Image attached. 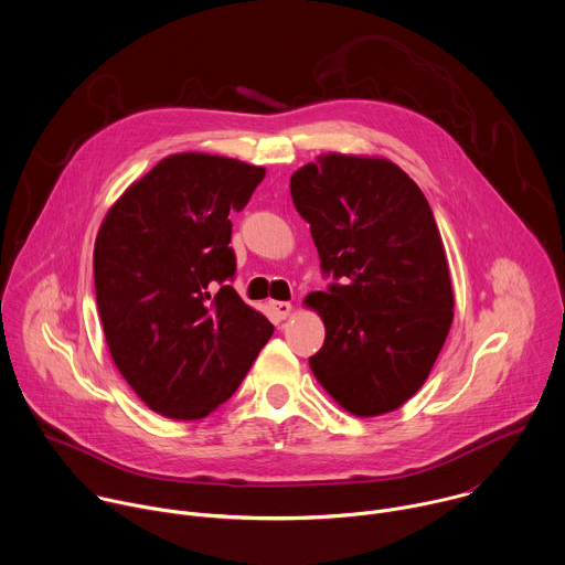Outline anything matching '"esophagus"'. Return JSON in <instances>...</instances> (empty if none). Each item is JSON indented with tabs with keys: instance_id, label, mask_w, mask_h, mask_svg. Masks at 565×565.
Listing matches in <instances>:
<instances>
[{
	"instance_id": "obj_1",
	"label": "esophagus",
	"mask_w": 565,
	"mask_h": 565,
	"mask_svg": "<svg viewBox=\"0 0 565 565\" xmlns=\"http://www.w3.org/2000/svg\"><path fill=\"white\" fill-rule=\"evenodd\" d=\"M269 307H271V311L276 313V318H280V320H285V318L291 313V302L271 300V302H269Z\"/></svg>"
}]
</instances>
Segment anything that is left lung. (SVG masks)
Masks as SVG:
<instances>
[{
	"mask_svg": "<svg viewBox=\"0 0 565 565\" xmlns=\"http://www.w3.org/2000/svg\"><path fill=\"white\" fill-rule=\"evenodd\" d=\"M289 190L333 278L307 296L327 331L309 366L349 413L395 411L426 382L452 322L430 205L395 163L344 154L300 168Z\"/></svg>",
	"mask_w": 565,
	"mask_h": 565,
	"instance_id": "left-lung-1",
	"label": "left lung"
}]
</instances>
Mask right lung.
I'll list each match as a JSON object with an SVG mask.
<instances>
[{"mask_svg":"<svg viewBox=\"0 0 565 565\" xmlns=\"http://www.w3.org/2000/svg\"><path fill=\"white\" fill-rule=\"evenodd\" d=\"M263 179L243 161L174 154L130 185L99 230L95 291L108 349L166 417L201 419L227 402L274 333L230 285V214Z\"/></svg>","mask_w":565,"mask_h":565,"instance_id":"add662e5","label":"right lung"}]
</instances>
